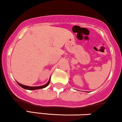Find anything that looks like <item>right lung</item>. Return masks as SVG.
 <instances>
[{
	"label": "right lung",
	"instance_id": "right-lung-1",
	"mask_svg": "<svg viewBox=\"0 0 122 122\" xmlns=\"http://www.w3.org/2000/svg\"><path fill=\"white\" fill-rule=\"evenodd\" d=\"M50 81V79L49 80V81H48V83H47V84H46L45 85L41 86H38V87H29V86H27L23 85V84H20L19 83H18V82H17V83H18V84L20 86L22 87V88H24V89L30 90H38V89H41V88H45V87H46L47 86H48V84H49Z\"/></svg>",
	"mask_w": 122,
	"mask_h": 122
}]
</instances>
